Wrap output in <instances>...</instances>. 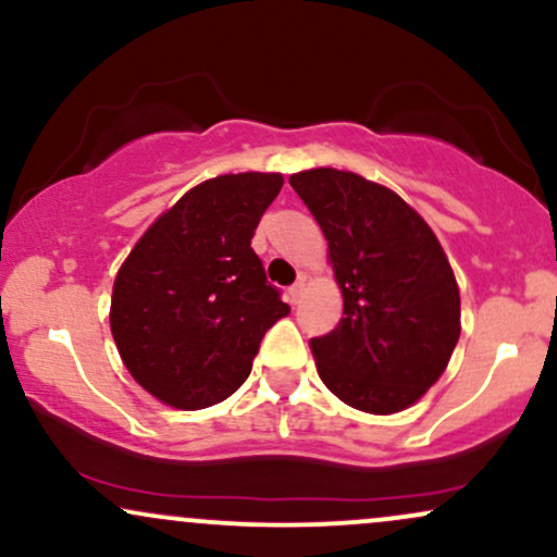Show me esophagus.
<instances>
[{
    "mask_svg": "<svg viewBox=\"0 0 557 557\" xmlns=\"http://www.w3.org/2000/svg\"><path fill=\"white\" fill-rule=\"evenodd\" d=\"M304 290H306V277H304V274H300L296 283L287 287V298H290V304H298L300 296H304Z\"/></svg>",
    "mask_w": 557,
    "mask_h": 557,
    "instance_id": "obj_1",
    "label": "esophagus"
}]
</instances>
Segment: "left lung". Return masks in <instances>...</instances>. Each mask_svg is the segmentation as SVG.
Segmentation results:
<instances>
[{
	"mask_svg": "<svg viewBox=\"0 0 557 557\" xmlns=\"http://www.w3.org/2000/svg\"><path fill=\"white\" fill-rule=\"evenodd\" d=\"M330 243L343 319L311 337L322 382L348 406L395 413L445 372L461 335V296L443 246L398 194L354 172L290 175Z\"/></svg>",
	"mask_w": 557,
	"mask_h": 557,
	"instance_id": "obj_1",
	"label": "left lung"
}]
</instances>
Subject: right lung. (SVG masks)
<instances>
[{"instance_id":"add662e5","label":"right lung","mask_w":557,"mask_h":557,"mask_svg":"<svg viewBox=\"0 0 557 557\" xmlns=\"http://www.w3.org/2000/svg\"><path fill=\"white\" fill-rule=\"evenodd\" d=\"M283 188L277 172L196 185L144 233L112 290V337L127 372L168 406L230 398L264 332L290 311L251 238Z\"/></svg>"}]
</instances>
